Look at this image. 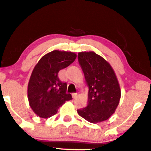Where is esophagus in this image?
Segmentation results:
<instances>
[{"mask_svg":"<svg viewBox=\"0 0 151 151\" xmlns=\"http://www.w3.org/2000/svg\"><path fill=\"white\" fill-rule=\"evenodd\" d=\"M72 98H75L77 96V93H72Z\"/></svg>","mask_w":151,"mask_h":151,"instance_id":"34e87169","label":"esophagus"}]
</instances>
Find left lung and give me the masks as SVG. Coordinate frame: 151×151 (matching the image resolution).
Returning <instances> with one entry per match:
<instances>
[{"label": "left lung", "mask_w": 151, "mask_h": 151, "mask_svg": "<svg viewBox=\"0 0 151 151\" xmlns=\"http://www.w3.org/2000/svg\"><path fill=\"white\" fill-rule=\"evenodd\" d=\"M78 61L88 86L86 107L78 114L90 123L107 120L115 112L121 89L114 70L102 57L93 51L78 53Z\"/></svg>", "instance_id": "obj_1"}]
</instances>
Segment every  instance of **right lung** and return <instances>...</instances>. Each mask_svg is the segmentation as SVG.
Instances as JSON below:
<instances>
[{
	"mask_svg": "<svg viewBox=\"0 0 151 151\" xmlns=\"http://www.w3.org/2000/svg\"><path fill=\"white\" fill-rule=\"evenodd\" d=\"M73 52L55 50L42 57L32 72L28 86L30 107L41 118L56 114L59 106L72 100L67 93V83L59 79L58 72L74 61Z\"/></svg>",
	"mask_w": 151,
	"mask_h": 151,
	"instance_id": "1",
	"label": "right lung"
}]
</instances>
